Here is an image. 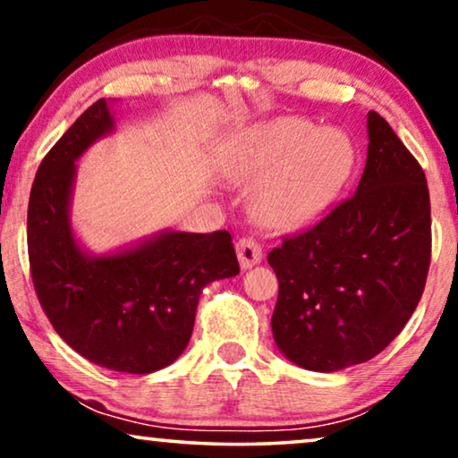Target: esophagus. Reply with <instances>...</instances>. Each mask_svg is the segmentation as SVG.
<instances>
[{
	"label": "esophagus",
	"mask_w": 458,
	"mask_h": 458,
	"mask_svg": "<svg viewBox=\"0 0 458 458\" xmlns=\"http://www.w3.org/2000/svg\"><path fill=\"white\" fill-rule=\"evenodd\" d=\"M236 255H238V261H241V267L249 269L263 259V247L261 242H257L255 238L250 236L238 238Z\"/></svg>",
	"instance_id": "1"
}]
</instances>
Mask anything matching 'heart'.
I'll return each mask as SVG.
<instances>
[{
	"label": "heart",
	"mask_w": 458,
	"mask_h": 458,
	"mask_svg": "<svg viewBox=\"0 0 458 458\" xmlns=\"http://www.w3.org/2000/svg\"><path fill=\"white\" fill-rule=\"evenodd\" d=\"M352 159L344 134L282 118L257 131L232 172L241 182L266 178L255 195V216L266 226L291 228L313 220L336 199Z\"/></svg>",
	"instance_id": "obj_1"
}]
</instances>
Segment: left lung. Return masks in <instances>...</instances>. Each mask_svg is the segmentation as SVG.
Returning <instances> with one entry per match:
<instances>
[{
  "label": "left lung",
  "mask_w": 458,
  "mask_h": 458,
  "mask_svg": "<svg viewBox=\"0 0 458 458\" xmlns=\"http://www.w3.org/2000/svg\"><path fill=\"white\" fill-rule=\"evenodd\" d=\"M367 134L355 195L267 255L280 282L274 340L311 371H338L382 352L413 315L428 280L425 174L377 112L367 114Z\"/></svg>",
  "instance_id": "8db88e82"
}]
</instances>
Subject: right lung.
<instances>
[{"mask_svg":"<svg viewBox=\"0 0 458 458\" xmlns=\"http://www.w3.org/2000/svg\"><path fill=\"white\" fill-rule=\"evenodd\" d=\"M112 131L99 99L43 157L29 199L30 276L54 330L79 355L114 371L151 373L182 355L203 288L241 267L226 230H167L99 257L79 247L70 228L74 162Z\"/></svg>","mask_w":458,"mask_h":458,"instance_id":"1","label":"right lung"}]
</instances>
